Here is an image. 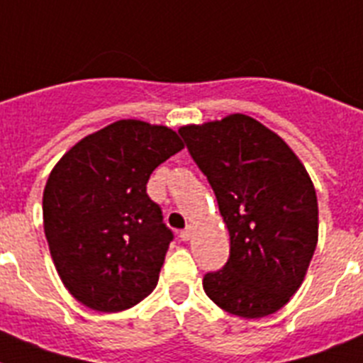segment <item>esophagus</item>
I'll return each instance as SVG.
<instances>
[{"mask_svg": "<svg viewBox=\"0 0 363 363\" xmlns=\"http://www.w3.org/2000/svg\"><path fill=\"white\" fill-rule=\"evenodd\" d=\"M192 233H194V227L187 225L184 230H182V233H179V238L184 240V242H189V240L192 238Z\"/></svg>", "mask_w": 363, "mask_h": 363, "instance_id": "1", "label": "esophagus"}]
</instances>
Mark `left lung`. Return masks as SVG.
Here are the masks:
<instances>
[{
	"label": "left lung",
	"mask_w": 363,
	"mask_h": 363,
	"mask_svg": "<svg viewBox=\"0 0 363 363\" xmlns=\"http://www.w3.org/2000/svg\"><path fill=\"white\" fill-rule=\"evenodd\" d=\"M230 236V255L203 289L223 311L264 318L303 281L318 242V201L306 167L278 134L245 116L182 127Z\"/></svg>",
	"instance_id": "1"
}]
</instances>
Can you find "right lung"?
<instances>
[{
    "label": "right lung",
    "mask_w": 363,
    "mask_h": 363,
    "mask_svg": "<svg viewBox=\"0 0 363 363\" xmlns=\"http://www.w3.org/2000/svg\"><path fill=\"white\" fill-rule=\"evenodd\" d=\"M184 149L169 127L120 120L63 156L43 191V227L56 271L83 306L116 313L152 293L174 234L147 182Z\"/></svg>",
    "instance_id": "right-lung-1"
}]
</instances>
